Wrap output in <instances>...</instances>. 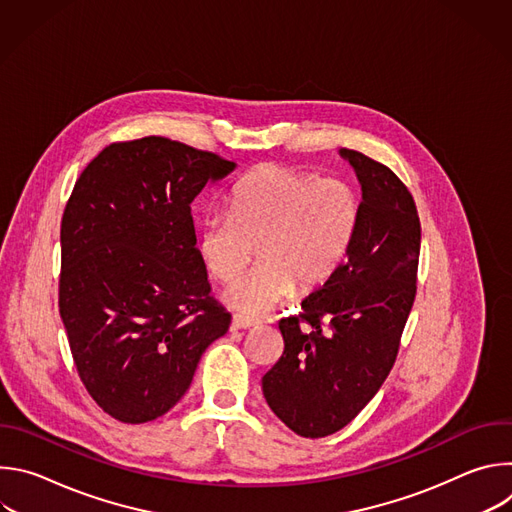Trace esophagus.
Segmentation results:
<instances>
[{"label":"esophagus","mask_w":512,"mask_h":512,"mask_svg":"<svg viewBox=\"0 0 512 512\" xmlns=\"http://www.w3.org/2000/svg\"><path fill=\"white\" fill-rule=\"evenodd\" d=\"M259 326V320H253V318H245L241 314H235L233 316V322H231V328L233 330H247V328H257Z\"/></svg>","instance_id":"1"}]
</instances>
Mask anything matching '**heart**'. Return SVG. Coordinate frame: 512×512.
Instances as JSON below:
<instances>
[{"instance_id":"heart-1","label":"heart","mask_w":512,"mask_h":512,"mask_svg":"<svg viewBox=\"0 0 512 512\" xmlns=\"http://www.w3.org/2000/svg\"><path fill=\"white\" fill-rule=\"evenodd\" d=\"M360 223V196L340 178L265 166L233 192L231 212H208L198 231L206 271L231 283L254 254L260 265L223 291V302L247 316L273 310L291 291L322 287L348 255Z\"/></svg>"}]
</instances>
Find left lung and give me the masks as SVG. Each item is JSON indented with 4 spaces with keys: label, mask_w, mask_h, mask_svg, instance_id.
I'll use <instances>...</instances> for the list:
<instances>
[{
    "label": "left lung",
    "mask_w": 512,
    "mask_h": 512,
    "mask_svg": "<svg viewBox=\"0 0 512 512\" xmlns=\"http://www.w3.org/2000/svg\"><path fill=\"white\" fill-rule=\"evenodd\" d=\"M338 154L360 184L358 231L300 318L279 322L285 348L261 379L271 411L302 437L336 433L377 395L415 300L421 227L413 196L387 166L346 148Z\"/></svg>",
    "instance_id": "left-lung-1"
}]
</instances>
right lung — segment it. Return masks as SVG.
<instances>
[{
  "mask_svg": "<svg viewBox=\"0 0 512 512\" xmlns=\"http://www.w3.org/2000/svg\"><path fill=\"white\" fill-rule=\"evenodd\" d=\"M237 164L166 137L105 148L60 227L58 308L79 377L123 423L154 421L188 391L231 314L210 298L190 204Z\"/></svg>",
  "mask_w": 512,
  "mask_h": 512,
  "instance_id": "right-lung-1",
  "label": "right lung"
}]
</instances>
